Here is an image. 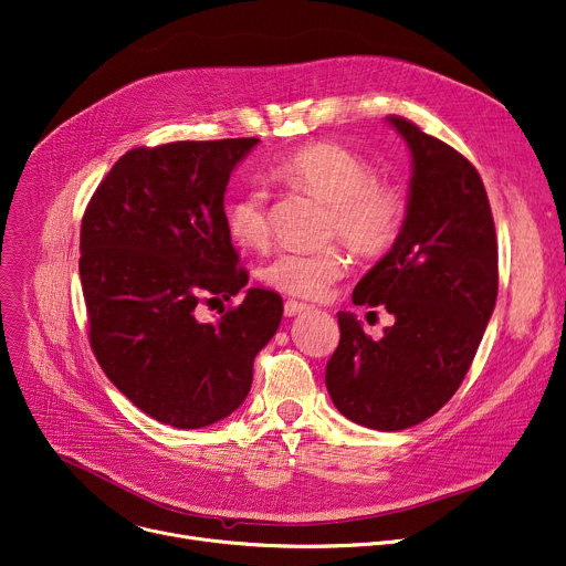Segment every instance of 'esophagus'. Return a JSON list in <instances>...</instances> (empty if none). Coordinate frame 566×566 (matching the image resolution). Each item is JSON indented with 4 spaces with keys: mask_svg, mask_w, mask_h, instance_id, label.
I'll use <instances>...</instances> for the list:
<instances>
[{
    "mask_svg": "<svg viewBox=\"0 0 566 566\" xmlns=\"http://www.w3.org/2000/svg\"><path fill=\"white\" fill-rule=\"evenodd\" d=\"M310 310H314V306L306 304V302H297V300H291V297L284 302V314L286 316H297V314L310 312Z\"/></svg>",
    "mask_w": 566,
    "mask_h": 566,
    "instance_id": "obj_1",
    "label": "esophagus"
}]
</instances>
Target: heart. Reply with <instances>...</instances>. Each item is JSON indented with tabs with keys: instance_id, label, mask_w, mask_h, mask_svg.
Here are the masks:
<instances>
[{
	"instance_id": "obj_1",
	"label": "heart",
	"mask_w": 566,
	"mask_h": 566,
	"mask_svg": "<svg viewBox=\"0 0 566 566\" xmlns=\"http://www.w3.org/2000/svg\"><path fill=\"white\" fill-rule=\"evenodd\" d=\"M273 178L329 205V234L343 239L354 252L381 256L397 243L406 214L403 196L392 182L375 178L373 165L358 153L332 142L302 144L273 167ZM226 221L239 245H266L271 214L264 191L239 193L230 202ZM347 271L349 260L338 245L314 252L286 248L264 264L260 277L289 295L321 297Z\"/></svg>"
}]
</instances>
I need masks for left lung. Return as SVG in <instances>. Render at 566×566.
<instances>
[{
  "label": "left lung",
  "mask_w": 566,
  "mask_h": 566,
  "mask_svg": "<svg viewBox=\"0 0 566 566\" xmlns=\"http://www.w3.org/2000/svg\"><path fill=\"white\" fill-rule=\"evenodd\" d=\"M413 176L397 243L354 286L352 302L384 306L395 325L373 340L338 312L340 340L325 384L340 413L368 429L416 427L465 379L499 289L494 219L474 165L403 117Z\"/></svg>",
  "instance_id": "left-lung-1"
}]
</instances>
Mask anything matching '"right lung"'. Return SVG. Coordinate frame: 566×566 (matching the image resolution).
<instances>
[{
  "instance_id": "1",
  "label": "right lung",
  "mask_w": 566,
  "mask_h": 566,
  "mask_svg": "<svg viewBox=\"0 0 566 566\" xmlns=\"http://www.w3.org/2000/svg\"><path fill=\"white\" fill-rule=\"evenodd\" d=\"M256 137L130 148L90 198L81 286L106 377L153 420L210 427L250 392L252 361L277 332L282 297L248 289L202 323L196 306L248 284L226 221L232 169Z\"/></svg>"
}]
</instances>
